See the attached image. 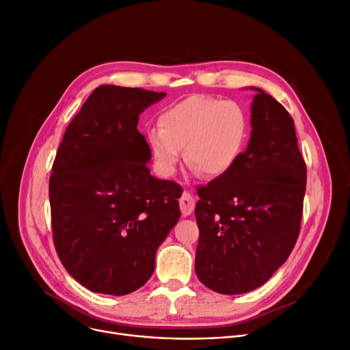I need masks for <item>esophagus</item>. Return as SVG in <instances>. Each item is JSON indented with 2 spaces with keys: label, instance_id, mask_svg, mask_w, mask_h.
<instances>
[{
  "label": "esophagus",
  "instance_id": "1",
  "mask_svg": "<svg viewBox=\"0 0 350 350\" xmlns=\"http://www.w3.org/2000/svg\"><path fill=\"white\" fill-rule=\"evenodd\" d=\"M196 207V198L194 196L190 193V191H185L181 194V198H180V210H181V214L187 217L193 213Z\"/></svg>",
  "mask_w": 350,
  "mask_h": 350
}]
</instances>
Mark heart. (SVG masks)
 Listing matches in <instances>:
<instances>
[{
    "label": "heart",
    "instance_id": "1",
    "mask_svg": "<svg viewBox=\"0 0 350 350\" xmlns=\"http://www.w3.org/2000/svg\"><path fill=\"white\" fill-rule=\"evenodd\" d=\"M247 137V119L232 100L193 95L165 107L159 129L147 133L159 169L172 174L185 149L190 167L201 177L228 173L240 157Z\"/></svg>",
    "mask_w": 350,
    "mask_h": 350
}]
</instances>
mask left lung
Returning a JSON list of instances; mask_svg holds the SVG:
<instances>
[{
    "label": "left lung",
    "instance_id": "8db88e82",
    "mask_svg": "<svg viewBox=\"0 0 350 350\" xmlns=\"http://www.w3.org/2000/svg\"><path fill=\"white\" fill-rule=\"evenodd\" d=\"M251 139L232 169L200 186L196 273L207 288L238 295L264 285L295 247L306 164L288 110L260 88Z\"/></svg>",
    "mask_w": 350,
    "mask_h": 350
}]
</instances>
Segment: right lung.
Wrapping results in <instances>:
<instances>
[{"label": "right lung", "instance_id": "add662e5", "mask_svg": "<svg viewBox=\"0 0 350 350\" xmlns=\"http://www.w3.org/2000/svg\"><path fill=\"white\" fill-rule=\"evenodd\" d=\"M164 92L102 85L66 127L49 177L53 244L81 285L127 295L152 277L183 189L150 174L139 115Z\"/></svg>", "mask_w": 350, "mask_h": 350}]
</instances>
